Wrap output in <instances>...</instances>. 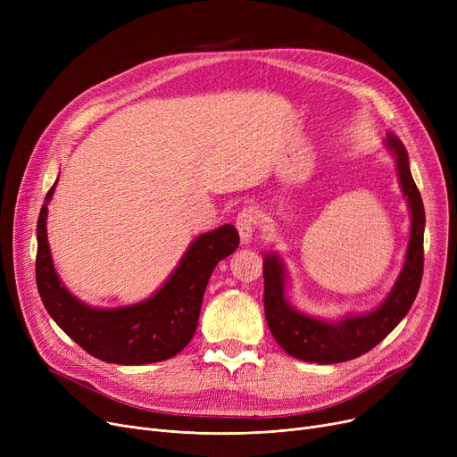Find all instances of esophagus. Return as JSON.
Returning <instances> with one entry per match:
<instances>
[{
    "instance_id": "obj_1",
    "label": "esophagus",
    "mask_w": 457,
    "mask_h": 457,
    "mask_svg": "<svg viewBox=\"0 0 457 457\" xmlns=\"http://www.w3.org/2000/svg\"><path fill=\"white\" fill-rule=\"evenodd\" d=\"M257 224H259V216H257V211L252 209V207L243 209L241 212L237 214L235 226H237L238 235H241L243 245H248V243H250V238H252V235H253Z\"/></svg>"
}]
</instances>
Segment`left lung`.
I'll list each match as a JSON object with an SVG mask.
<instances>
[{
    "mask_svg": "<svg viewBox=\"0 0 457 457\" xmlns=\"http://www.w3.org/2000/svg\"><path fill=\"white\" fill-rule=\"evenodd\" d=\"M383 144L395 157L398 181L411 216L403 267L386 300L367 313H348L339 320L311 317L287 298V269L283 259L276 252L262 257V278H265L262 302H265L267 324L276 343L300 361L333 365L367 353L400 324L417 298L424 269V205L402 140L387 133Z\"/></svg>",
    "mask_w": 457,
    "mask_h": 457,
    "instance_id": "8db88e82",
    "label": "left lung"
}]
</instances>
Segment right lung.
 I'll use <instances>...</instances> for the list:
<instances>
[{
  "instance_id": "right-lung-1",
  "label": "right lung",
  "mask_w": 457,
  "mask_h": 457,
  "mask_svg": "<svg viewBox=\"0 0 457 457\" xmlns=\"http://www.w3.org/2000/svg\"><path fill=\"white\" fill-rule=\"evenodd\" d=\"M55 185L37 222V287L47 313L71 341L105 363L146 365L179 353L196 331L214 267L238 246L237 229L224 224L196 237L150 298L122 307H92L66 289L54 267L46 220Z\"/></svg>"
}]
</instances>
